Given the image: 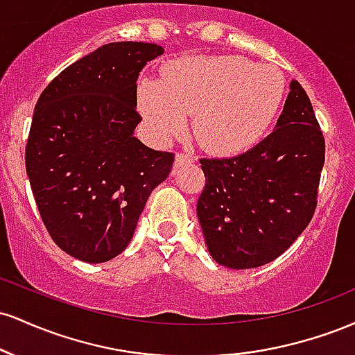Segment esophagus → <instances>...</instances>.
<instances>
[{
	"mask_svg": "<svg viewBox=\"0 0 355 355\" xmlns=\"http://www.w3.org/2000/svg\"><path fill=\"white\" fill-rule=\"evenodd\" d=\"M191 162H193V158H191L189 153H177V157H175V166H177V168L185 164H191Z\"/></svg>",
	"mask_w": 355,
	"mask_h": 355,
	"instance_id": "obj_1",
	"label": "esophagus"
}]
</instances>
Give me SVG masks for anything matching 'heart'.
Returning <instances> with one entry per match:
<instances>
[{
  "label": "heart",
  "instance_id": "obj_1",
  "mask_svg": "<svg viewBox=\"0 0 355 355\" xmlns=\"http://www.w3.org/2000/svg\"><path fill=\"white\" fill-rule=\"evenodd\" d=\"M285 80L245 56H185L160 81L141 80L138 108L155 138L178 135L193 115V133L209 150L235 153L259 141L282 105Z\"/></svg>",
  "mask_w": 355,
  "mask_h": 355
}]
</instances>
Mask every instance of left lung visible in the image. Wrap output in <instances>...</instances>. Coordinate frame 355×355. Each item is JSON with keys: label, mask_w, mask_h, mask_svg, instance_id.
Wrapping results in <instances>:
<instances>
[{"label": "left lung", "mask_w": 355, "mask_h": 355, "mask_svg": "<svg viewBox=\"0 0 355 355\" xmlns=\"http://www.w3.org/2000/svg\"><path fill=\"white\" fill-rule=\"evenodd\" d=\"M324 160L312 103L292 80L270 135L237 157L200 160L197 215L211 259L242 270L282 255L313 217Z\"/></svg>", "instance_id": "left-lung-1"}]
</instances>
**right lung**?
<instances>
[{
  "label": "right lung",
  "mask_w": 355,
  "mask_h": 355,
  "mask_svg": "<svg viewBox=\"0 0 355 355\" xmlns=\"http://www.w3.org/2000/svg\"><path fill=\"white\" fill-rule=\"evenodd\" d=\"M160 55L153 43L103 44L64 68L35 107L24 155L35 202L56 245L83 262L125 250L172 170L173 153L133 135L138 75Z\"/></svg>",
  "instance_id": "obj_1"
}]
</instances>
